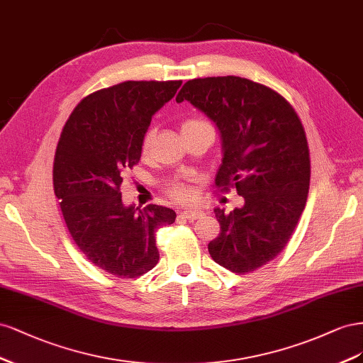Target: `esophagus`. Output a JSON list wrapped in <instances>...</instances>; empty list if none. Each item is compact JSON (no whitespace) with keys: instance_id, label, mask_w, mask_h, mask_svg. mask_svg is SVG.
<instances>
[{"instance_id":"obj_1","label":"esophagus","mask_w":363,"mask_h":363,"mask_svg":"<svg viewBox=\"0 0 363 363\" xmlns=\"http://www.w3.org/2000/svg\"><path fill=\"white\" fill-rule=\"evenodd\" d=\"M181 216L187 220H194V219H199V217L202 216V211L201 210H184L181 213Z\"/></svg>"}]
</instances>
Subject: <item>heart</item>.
Instances as JSON below:
<instances>
[{"instance_id": "obj_1", "label": "heart", "mask_w": 363, "mask_h": 363, "mask_svg": "<svg viewBox=\"0 0 363 363\" xmlns=\"http://www.w3.org/2000/svg\"><path fill=\"white\" fill-rule=\"evenodd\" d=\"M206 124H208V123L203 121V120H199V118H189V120L182 121V124H181V132H182V135H184V133H189V132H191V130H196V129H199V128H202V126H206ZM152 138H153V132H152V130H147L146 135H144V138H143V144H141L143 153H147V152H149L150 144H152ZM167 191H169V194L172 196V198H173L174 201H179V202L189 201L190 196H191L190 189L187 187V185L181 184V182L173 184L172 187H169Z\"/></svg>"}]
</instances>
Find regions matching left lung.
I'll return each instance as SVG.
<instances>
[{
    "label": "left lung",
    "mask_w": 363,
    "mask_h": 363,
    "mask_svg": "<svg viewBox=\"0 0 363 363\" xmlns=\"http://www.w3.org/2000/svg\"><path fill=\"white\" fill-rule=\"evenodd\" d=\"M205 112L220 130L223 160L216 187H231L245 205L216 208L220 234L213 260L247 274L281 252L298 225L310 187V152L298 113L281 94L237 76L193 79L176 96Z\"/></svg>",
    "instance_id": "left-lung-1"
}]
</instances>
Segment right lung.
I'll use <instances>...</instances> for the list:
<instances>
[{
  "instance_id": "add662e5",
  "label": "right lung",
  "mask_w": 363,
  "mask_h": 363,
  "mask_svg": "<svg viewBox=\"0 0 363 363\" xmlns=\"http://www.w3.org/2000/svg\"><path fill=\"white\" fill-rule=\"evenodd\" d=\"M181 84L128 80L99 89L79 103L60 133L53 187L68 233L92 264L118 278L157 266L155 233L176 219L167 206H124L120 187L141 158L152 116Z\"/></svg>"
}]
</instances>
